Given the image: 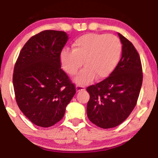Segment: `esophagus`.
<instances>
[{
  "label": "esophagus",
  "instance_id": "esophagus-1",
  "mask_svg": "<svg viewBox=\"0 0 158 158\" xmlns=\"http://www.w3.org/2000/svg\"><path fill=\"white\" fill-rule=\"evenodd\" d=\"M76 89H77V92H79V91H81V90H85V87H84V86H81V85H77V87H76Z\"/></svg>",
  "mask_w": 158,
  "mask_h": 158
}]
</instances>
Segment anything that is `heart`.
I'll use <instances>...</instances> for the list:
<instances>
[{
    "instance_id": "1",
    "label": "heart",
    "mask_w": 158,
    "mask_h": 158,
    "mask_svg": "<svg viewBox=\"0 0 158 158\" xmlns=\"http://www.w3.org/2000/svg\"><path fill=\"white\" fill-rule=\"evenodd\" d=\"M72 51L63 50L60 54L61 66L70 76L77 74L79 85H87L94 80L107 78L118 64L122 52L119 39L114 35L88 33L78 37L72 45Z\"/></svg>"
}]
</instances>
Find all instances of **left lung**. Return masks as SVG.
<instances>
[{
    "instance_id": "8db88e82",
    "label": "left lung",
    "mask_w": 158,
    "mask_h": 158,
    "mask_svg": "<svg viewBox=\"0 0 158 158\" xmlns=\"http://www.w3.org/2000/svg\"><path fill=\"white\" fill-rule=\"evenodd\" d=\"M123 44L120 60L109 77L87 87V117L98 127L111 128L120 125L137 103L143 81L142 65L136 49L118 33Z\"/></svg>"
}]
</instances>
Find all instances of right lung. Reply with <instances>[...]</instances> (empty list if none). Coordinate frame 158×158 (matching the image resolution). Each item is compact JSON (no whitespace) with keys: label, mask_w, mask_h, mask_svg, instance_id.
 Instances as JSON below:
<instances>
[{"label":"right lung","mask_w":158,"mask_h":158,"mask_svg":"<svg viewBox=\"0 0 158 158\" xmlns=\"http://www.w3.org/2000/svg\"><path fill=\"white\" fill-rule=\"evenodd\" d=\"M63 31L47 30L30 39L21 49L13 73L17 103L35 125L49 127L61 120L76 93L61 69L60 57L68 41Z\"/></svg>","instance_id":"1"}]
</instances>
